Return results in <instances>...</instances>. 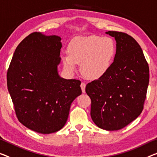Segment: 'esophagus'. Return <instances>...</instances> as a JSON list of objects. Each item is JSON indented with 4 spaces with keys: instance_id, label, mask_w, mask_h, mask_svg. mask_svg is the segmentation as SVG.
Returning <instances> with one entry per match:
<instances>
[{
    "instance_id": "34e87169",
    "label": "esophagus",
    "mask_w": 157,
    "mask_h": 157,
    "mask_svg": "<svg viewBox=\"0 0 157 157\" xmlns=\"http://www.w3.org/2000/svg\"><path fill=\"white\" fill-rule=\"evenodd\" d=\"M86 83H84V82H82L81 84V87L82 92H83V93L86 92Z\"/></svg>"
}]
</instances>
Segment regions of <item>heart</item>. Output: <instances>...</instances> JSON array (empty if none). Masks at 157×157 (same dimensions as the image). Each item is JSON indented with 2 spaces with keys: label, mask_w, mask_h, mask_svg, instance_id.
I'll return each mask as SVG.
<instances>
[{
  "label": "heart",
  "mask_w": 157,
  "mask_h": 157,
  "mask_svg": "<svg viewBox=\"0 0 157 157\" xmlns=\"http://www.w3.org/2000/svg\"><path fill=\"white\" fill-rule=\"evenodd\" d=\"M117 52L113 38L98 36L77 37L69 46V55L62 57L64 65L70 71L75 70L77 63H81V71L90 79L102 76L109 69Z\"/></svg>",
  "instance_id": "1"
}]
</instances>
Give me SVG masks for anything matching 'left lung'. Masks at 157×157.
Returning a JSON list of instances; mask_svg holds the SVG:
<instances>
[{
  "label": "left lung",
  "mask_w": 157,
  "mask_h": 157,
  "mask_svg": "<svg viewBox=\"0 0 157 157\" xmlns=\"http://www.w3.org/2000/svg\"><path fill=\"white\" fill-rule=\"evenodd\" d=\"M114 37L117 52L108 71L88 83L93 122L107 131L128 125L143 112L149 81V69L143 50L136 40L124 32H106Z\"/></svg>",
  "instance_id": "8db88e82"
}]
</instances>
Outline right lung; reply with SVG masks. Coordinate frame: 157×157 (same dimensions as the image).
<instances>
[{"instance_id":"1","label":"right lung","mask_w":157,"mask_h":157,"mask_svg":"<svg viewBox=\"0 0 157 157\" xmlns=\"http://www.w3.org/2000/svg\"><path fill=\"white\" fill-rule=\"evenodd\" d=\"M61 38L33 32L17 47L7 72V85L19 121L50 134L62 128L71 104L80 95L81 81L57 73Z\"/></svg>"}]
</instances>
